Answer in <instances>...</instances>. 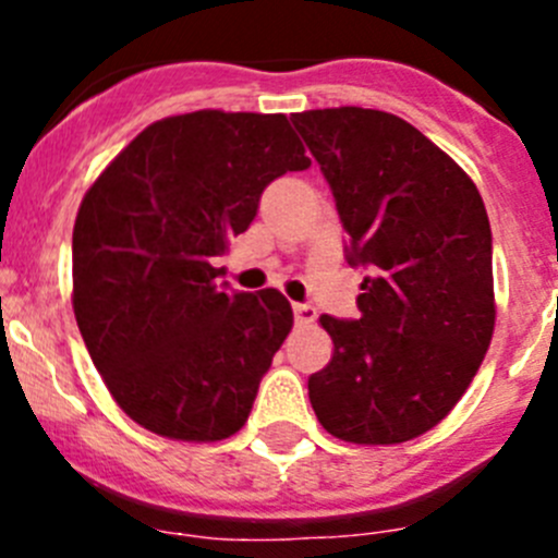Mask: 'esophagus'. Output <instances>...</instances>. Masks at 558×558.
I'll return each instance as SVG.
<instances>
[{"label":"esophagus","mask_w":558,"mask_h":558,"mask_svg":"<svg viewBox=\"0 0 558 558\" xmlns=\"http://www.w3.org/2000/svg\"><path fill=\"white\" fill-rule=\"evenodd\" d=\"M294 318L296 324H313L318 318V311L313 305H294Z\"/></svg>","instance_id":"obj_1"}]
</instances>
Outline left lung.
Listing matches in <instances>:
<instances>
[{
    "label": "left lung",
    "instance_id": "8db88e82",
    "mask_svg": "<svg viewBox=\"0 0 558 558\" xmlns=\"http://www.w3.org/2000/svg\"><path fill=\"white\" fill-rule=\"evenodd\" d=\"M320 165L348 264L367 269L359 318L320 315L335 351L307 391L320 426L397 446L440 424L494 335L492 227L470 174L399 116L326 107L291 116Z\"/></svg>",
    "mask_w": 558,
    "mask_h": 558
}]
</instances>
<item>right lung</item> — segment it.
Segmentation results:
<instances>
[{
	"mask_svg": "<svg viewBox=\"0 0 558 558\" xmlns=\"http://www.w3.org/2000/svg\"><path fill=\"white\" fill-rule=\"evenodd\" d=\"M307 167L286 116L196 110L143 129L86 191L72 307L134 424L183 442L243 429L294 313L275 289L218 283L216 258L251 227L262 191Z\"/></svg>",
	"mask_w": 558,
	"mask_h": 558,
	"instance_id": "add662e5",
	"label": "right lung"
}]
</instances>
